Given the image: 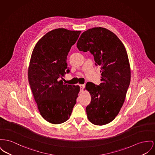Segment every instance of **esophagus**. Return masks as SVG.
Masks as SVG:
<instances>
[{"mask_svg": "<svg viewBox=\"0 0 155 155\" xmlns=\"http://www.w3.org/2000/svg\"><path fill=\"white\" fill-rule=\"evenodd\" d=\"M80 90H81V91H83L84 88L85 87V85H84V84H80Z\"/></svg>", "mask_w": 155, "mask_h": 155, "instance_id": "1", "label": "esophagus"}]
</instances>
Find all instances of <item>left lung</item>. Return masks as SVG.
I'll return each instance as SVG.
<instances>
[{
    "label": "left lung",
    "mask_w": 155,
    "mask_h": 155,
    "mask_svg": "<svg viewBox=\"0 0 155 155\" xmlns=\"http://www.w3.org/2000/svg\"><path fill=\"white\" fill-rule=\"evenodd\" d=\"M77 47L81 51H90L96 65L101 67L100 85L88 82L85 88L91 97V102L86 108L87 118L96 125L108 124L118 115L130 81L125 47L113 32L101 27L83 32Z\"/></svg>",
    "instance_id": "obj_1"
}]
</instances>
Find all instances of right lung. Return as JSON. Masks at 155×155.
<instances>
[{"label":"right lung","instance_id":"right-lung-1","mask_svg":"<svg viewBox=\"0 0 155 155\" xmlns=\"http://www.w3.org/2000/svg\"><path fill=\"white\" fill-rule=\"evenodd\" d=\"M81 31L63 28L53 30L37 43L31 55L28 80L41 117L53 124H60L71 116L80 90L60 80L67 70V57Z\"/></svg>","mask_w":155,"mask_h":155}]
</instances>
